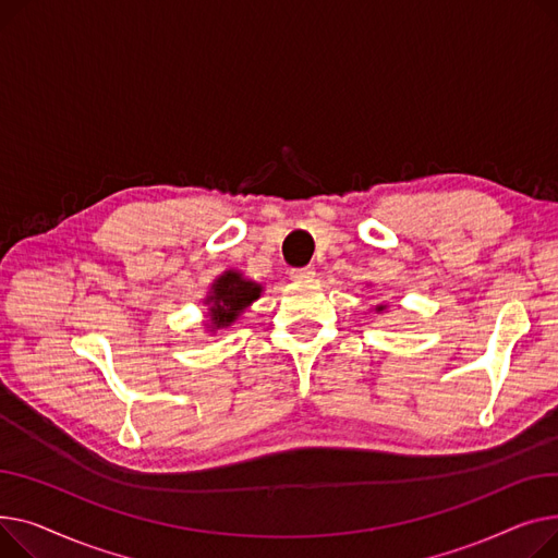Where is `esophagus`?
Wrapping results in <instances>:
<instances>
[{"label":"esophagus","mask_w":558,"mask_h":558,"mask_svg":"<svg viewBox=\"0 0 558 558\" xmlns=\"http://www.w3.org/2000/svg\"><path fill=\"white\" fill-rule=\"evenodd\" d=\"M315 277V270L313 268H292L290 270V279H294V281H311Z\"/></svg>","instance_id":"1"}]
</instances>
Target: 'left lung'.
Returning <instances> with one entry per match:
<instances>
[{
    "label": "left lung",
    "instance_id": "left-lung-1",
    "mask_svg": "<svg viewBox=\"0 0 558 558\" xmlns=\"http://www.w3.org/2000/svg\"><path fill=\"white\" fill-rule=\"evenodd\" d=\"M383 308H385V306H376V311H383Z\"/></svg>",
    "mask_w": 558,
    "mask_h": 558
}]
</instances>
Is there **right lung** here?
I'll return each instance as SVG.
<instances>
[{
  "mask_svg": "<svg viewBox=\"0 0 558 558\" xmlns=\"http://www.w3.org/2000/svg\"><path fill=\"white\" fill-rule=\"evenodd\" d=\"M260 283L245 279L236 270H227L220 275L207 294L205 304H209V331L227 329L239 315L260 298Z\"/></svg>",
  "mask_w": 558,
  "mask_h": 558,
  "instance_id": "right-lung-1",
  "label": "right lung"
}]
</instances>
